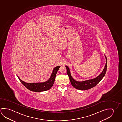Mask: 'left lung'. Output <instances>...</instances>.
<instances>
[{
	"mask_svg": "<svg viewBox=\"0 0 122 122\" xmlns=\"http://www.w3.org/2000/svg\"><path fill=\"white\" fill-rule=\"evenodd\" d=\"M105 57L106 58V65L102 73L100 74L97 77L94 79H93L89 80H86L83 82H78L74 80V79L72 78V76H71L69 68L68 66H66L67 69V73L68 74V76H69L70 82L72 86H73L74 88H76V89L82 90H88L96 86V85L98 84V83H99V82L101 80H102V79L103 78L106 72V69H107V58L106 56Z\"/></svg>",
	"mask_w": 122,
	"mask_h": 122,
	"instance_id": "8db88e82",
	"label": "left lung"
}]
</instances>
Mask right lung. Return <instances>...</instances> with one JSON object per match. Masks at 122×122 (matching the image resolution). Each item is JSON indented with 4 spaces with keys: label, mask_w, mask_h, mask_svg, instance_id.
<instances>
[{
    "label": "right lung",
    "mask_w": 122,
    "mask_h": 122,
    "mask_svg": "<svg viewBox=\"0 0 122 122\" xmlns=\"http://www.w3.org/2000/svg\"><path fill=\"white\" fill-rule=\"evenodd\" d=\"M60 66H58L54 68L51 75L49 79L46 82L42 83H26L21 80L19 77H18L24 86L29 90L34 92H42L50 89L52 87L54 83V80L56 74Z\"/></svg>",
    "instance_id": "obj_1"
}]
</instances>
